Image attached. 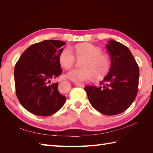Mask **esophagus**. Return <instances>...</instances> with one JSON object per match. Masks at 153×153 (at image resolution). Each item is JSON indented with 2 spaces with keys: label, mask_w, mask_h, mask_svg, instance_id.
I'll return each mask as SVG.
<instances>
[{
  "label": "esophagus",
  "mask_w": 153,
  "mask_h": 153,
  "mask_svg": "<svg viewBox=\"0 0 153 153\" xmlns=\"http://www.w3.org/2000/svg\"><path fill=\"white\" fill-rule=\"evenodd\" d=\"M75 85L78 86V87H83V88L84 87V85H83V84H75Z\"/></svg>",
  "instance_id": "1"
}]
</instances>
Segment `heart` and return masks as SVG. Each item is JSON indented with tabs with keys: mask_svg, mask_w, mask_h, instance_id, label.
Here are the masks:
<instances>
[{
	"mask_svg": "<svg viewBox=\"0 0 153 153\" xmlns=\"http://www.w3.org/2000/svg\"><path fill=\"white\" fill-rule=\"evenodd\" d=\"M75 52L78 59L83 60L82 69H73L66 74V77L76 84L89 81L94 77L100 79L110 70V61L107 55L102 53L100 47L91 43H82L75 46ZM61 65L65 69L71 68L76 62V57L72 50L64 48L59 56Z\"/></svg>",
	"mask_w": 153,
	"mask_h": 153,
	"instance_id": "heart-1",
	"label": "heart"
}]
</instances>
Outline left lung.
I'll use <instances>...</instances> for the list:
<instances>
[{
	"instance_id": "obj_1",
	"label": "left lung",
	"mask_w": 153,
	"mask_h": 153,
	"mask_svg": "<svg viewBox=\"0 0 153 153\" xmlns=\"http://www.w3.org/2000/svg\"><path fill=\"white\" fill-rule=\"evenodd\" d=\"M106 45L111 58L110 71L98 87L84 88L91 105L99 112L114 115L126 110L138 91L139 68L126 46L110 40ZM103 85H102V84Z\"/></svg>"
}]
</instances>
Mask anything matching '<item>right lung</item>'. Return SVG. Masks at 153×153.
I'll return each mask as SVG.
<instances>
[{
	"instance_id": "1",
	"label": "right lung",
	"mask_w": 153,
	"mask_h": 153,
	"mask_svg": "<svg viewBox=\"0 0 153 153\" xmlns=\"http://www.w3.org/2000/svg\"><path fill=\"white\" fill-rule=\"evenodd\" d=\"M65 42L45 40L25 50L16 62L14 77L16 94L21 105L30 113L49 116L57 112L66 98L51 79L62 73L59 56Z\"/></svg>"
}]
</instances>
